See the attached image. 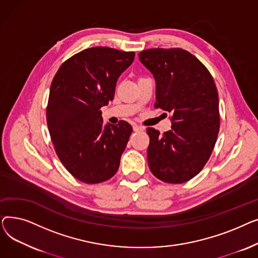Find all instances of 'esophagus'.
Masks as SVG:
<instances>
[{
  "instance_id": "34e87169",
  "label": "esophagus",
  "mask_w": 258,
  "mask_h": 258,
  "mask_svg": "<svg viewBox=\"0 0 258 258\" xmlns=\"http://www.w3.org/2000/svg\"><path fill=\"white\" fill-rule=\"evenodd\" d=\"M133 128H134V131H135V132H141V131H143V130H144V127H143V126L136 125V124H135V125L133 126Z\"/></svg>"
}]
</instances>
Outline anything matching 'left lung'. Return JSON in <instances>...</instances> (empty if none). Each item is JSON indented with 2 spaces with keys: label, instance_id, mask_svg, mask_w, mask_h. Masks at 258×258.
<instances>
[{
  "label": "left lung",
  "instance_id": "obj_1",
  "mask_svg": "<svg viewBox=\"0 0 258 258\" xmlns=\"http://www.w3.org/2000/svg\"><path fill=\"white\" fill-rule=\"evenodd\" d=\"M140 61L156 79L155 107L171 114V130L147 127V160L159 180L181 184L209 160L220 131L219 94L207 68L181 48L147 49Z\"/></svg>",
  "mask_w": 258,
  "mask_h": 258
}]
</instances>
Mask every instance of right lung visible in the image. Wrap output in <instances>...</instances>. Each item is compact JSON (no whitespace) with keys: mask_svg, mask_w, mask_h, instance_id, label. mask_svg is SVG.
Instances as JSON below:
<instances>
[{"mask_svg":"<svg viewBox=\"0 0 258 258\" xmlns=\"http://www.w3.org/2000/svg\"><path fill=\"white\" fill-rule=\"evenodd\" d=\"M135 52L108 47L80 51L59 67L50 87L47 124L54 150L77 180L98 184L117 172L133 127L102 124L100 108L114 99L117 79Z\"/></svg>","mask_w":258,"mask_h":258,"instance_id":"add662e5","label":"right lung"}]
</instances>
